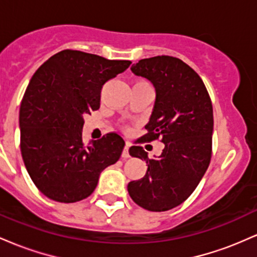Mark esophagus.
I'll list each match as a JSON object with an SVG mask.
<instances>
[{
  "label": "esophagus",
  "instance_id": "esophagus-1",
  "mask_svg": "<svg viewBox=\"0 0 257 257\" xmlns=\"http://www.w3.org/2000/svg\"><path fill=\"white\" fill-rule=\"evenodd\" d=\"M122 157L123 158H129V157H131V155H129V144H126V145L124 146V149H123Z\"/></svg>",
  "mask_w": 257,
  "mask_h": 257
}]
</instances>
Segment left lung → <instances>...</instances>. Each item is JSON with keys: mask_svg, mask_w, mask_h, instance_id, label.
<instances>
[{"mask_svg": "<svg viewBox=\"0 0 257 257\" xmlns=\"http://www.w3.org/2000/svg\"><path fill=\"white\" fill-rule=\"evenodd\" d=\"M134 75L149 79L156 101L144 141L164 144L158 158L150 159L141 146H132V157L144 159L147 172L131 181L128 192L141 208L167 211L192 194L208 169L213 145V105L202 78L178 58L158 55L132 66Z\"/></svg>", "mask_w": 257, "mask_h": 257, "instance_id": "left-lung-1", "label": "left lung"}]
</instances>
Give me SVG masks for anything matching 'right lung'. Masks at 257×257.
<instances>
[{
    "label": "right lung",
    "mask_w": 257,
    "mask_h": 257,
    "mask_svg": "<svg viewBox=\"0 0 257 257\" xmlns=\"http://www.w3.org/2000/svg\"><path fill=\"white\" fill-rule=\"evenodd\" d=\"M131 64L65 49L34 73L20 105V150L44 196L60 203L87 198L100 173L119 159L124 140L118 134L85 145L82 129L84 114L100 107L102 85Z\"/></svg>",
    "instance_id": "add662e5"
}]
</instances>
